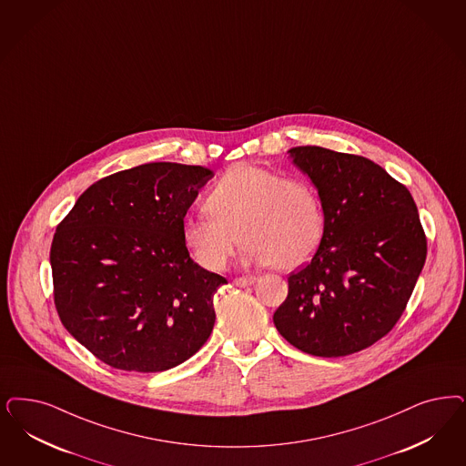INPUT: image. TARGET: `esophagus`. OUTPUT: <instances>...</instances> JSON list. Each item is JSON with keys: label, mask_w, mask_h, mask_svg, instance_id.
<instances>
[{"label": "esophagus", "mask_w": 466, "mask_h": 466, "mask_svg": "<svg viewBox=\"0 0 466 466\" xmlns=\"http://www.w3.org/2000/svg\"><path fill=\"white\" fill-rule=\"evenodd\" d=\"M234 282H236V286H239V288H248V286H251V284L257 282V277H253V275H244V277H238Z\"/></svg>", "instance_id": "esophagus-1"}]
</instances>
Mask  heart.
<instances>
[{
	"mask_svg": "<svg viewBox=\"0 0 466 466\" xmlns=\"http://www.w3.org/2000/svg\"><path fill=\"white\" fill-rule=\"evenodd\" d=\"M205 211L184 222L182 242L207 270H222L241 238L248 261L299 268L319 251L327 227L320 193L309 180L248 163L217 180Z\"/></svg>",
	"mask_w": 466,
	"mask_h": 466,
	"instance_id": "obj_1",
	"label": "heart"
}]
</instances>
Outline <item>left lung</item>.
I'll list each match as a JSON object with an SVG mask.
<instances>
[{
  "mask_svg": "<svg viewBox=\"0 0 466 466\" xmlns=\"http://www.w3.org/2000/svg\"><path fill=\"white\" fill-rule=\"evenodd\" d=\"M317 186L325 236L273 313L280 336L303 353L338 358L387 336L410 301L427 238L406 186L377 163L320 146L289 151Z\"/></svg>",
  "mask_w": 466,
  "mask_h": 466,
  "instance_id": "1",
  "label": "left lung"
}]
</instances>
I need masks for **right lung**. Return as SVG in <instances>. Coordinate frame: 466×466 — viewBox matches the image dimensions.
Returning <instances> with one entry per match:
<instances>
[{
	"instance_id": "add662e5",
	"label": "right lung",
	"mask_w": 466,
	"mask_h": 466,
	"mask_svg": "<svg viewBox=\"0 0 466 466\" xmlns=\"http://www.w3.org/2000/svg\"><path fill=\"white\" fill-rule=\"evenodd\" d=\"M213 177L145 163L87 187L56 227L49 261L65 329L113 369H174L207 342L227 279L194 263L182 225Z\"/></svg>"
}]
</instances>
